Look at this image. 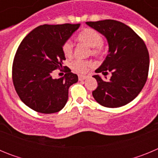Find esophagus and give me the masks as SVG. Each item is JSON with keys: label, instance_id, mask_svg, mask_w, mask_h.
<instances>
[{"label": "esophagus", "instance_id": "34e87169", "mask_svg": "<svg viewBox=\"0 0 158 158\" xmlns=\"http://www.w3.org/2000/svg\"><path fill=\"white\" fill-rule=\"evenodd\" d=\"M86 78H87V77L84 76V75H79V77H78V79H79V81L85 80Z\"/></svg>", "mask_w": 158, "mask_h": 158}]
</instances>
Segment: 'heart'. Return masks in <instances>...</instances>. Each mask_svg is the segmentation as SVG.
Wrapping results in <instances>:
<instances>
[{"instance_id": "b5f03b06", "label": "heart", "mask_w": 158, "mask_h": 158, "mask_svg": "<svg viewBox=\"0 0 158 158\" xmlns=\"http://www.w3.org/2000/svg\"><path fill=\"white\" fill-rule=\"evenodd\" d=\"M77 40L85 45L91 47V54L93 56H100L104 51V43L103 38L98 31L90 27H87L82 30L77 35ZM62 52L64 55L69 57L72 55L73 51V44L70 40H67L62 44ZM91 65V63L88 61L77 59L71 63V67L74 71L80 73H83L87 71L88 68Z\"/></svg>"}]
</instances>
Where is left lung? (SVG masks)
I'll return each mask as SVG.
<instances>
[{"label": "left lung", "mask_w": 158, "mask_h": 158, "mask_svg": "<svg viewBox=\"0 0 158 158\" xmlns=\"http://www.w3.org/2000/svg\"><path fill=\"white\" fill-rule=\"evenodd\" d=\"M86 23L105 36L109 46L108 54L96 73L111 72V77L105 81L93 76L98 82L93 97L104 107L126 105L140 93L147 80L150 56L146 44L122 22L104 19Z\"/></svg>", "instance_id": "left-lung-1"}]
</instances>
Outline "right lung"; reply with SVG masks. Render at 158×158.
<instances>
[{
    "label": "right lung",
    "mask_w": 158,
    "mask_h": 158,
    "mask_svg": "<svg viewBox=\"0 0 158 158\" xmlns=\"http://www.w3.org/2000/svg\"><path fill=\"white\" fill-rule=\"evenodd\" d=\"M80 23L39 26L27 35L16 51L12 63V81L19 99L37 112L51 114L66 104L69 88L77 75L65 67V76L52 77L53 71L65 60L62 44Z\"/></svg>",
    "instance_id": "add662e5"
}]
</instances>
